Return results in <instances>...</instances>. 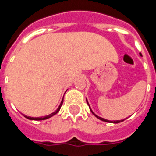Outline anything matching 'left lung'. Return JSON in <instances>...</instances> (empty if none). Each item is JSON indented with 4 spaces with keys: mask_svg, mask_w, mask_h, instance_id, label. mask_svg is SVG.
Segmentation results:
<instances>
[{
    "mask_svg": "<svg viewBox=\"0 0 156 156\" xmlns=\"http://www.w3.org/2000/svg\"><path fill=\"white\" fill-rule=\"evenodd\" d=\"M140 56H142V54H141V53H140ZM87 104H88V102H87ZM88 105H89V104H88ZM90 110L91 111L90 108ZM91 112H92V113L94 114V115H95V116H96L98 119H100V120H101V121H105V122H109V123H120V122H121V121H123V120H121V121H108V120H106V119L101 118V117H100V116H98L97 115H95V114L92 111H91Z\"/></svg>",
    "mask_w": 156,
    "mask_h": 156,
    "instance_id": "left-lung-1",
    "label": "left lung"
}]
</instances>
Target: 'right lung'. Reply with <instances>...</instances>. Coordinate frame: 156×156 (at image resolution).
Listing matches in <instances>:
<instances>
[{"label":"right lung","mask_w":156,"mask_h":156,"mask_svg":"<svg viewBox=\"0 0 156 156\" xmlns=\"http://www.w3.org/2000/svg\"><path fill=\"white\" fill-rule=\"evenodd\" d=\"M62 104H63V100H62V101H61V104H60V106H59V108H57V110H56V111H55L54 112H52V113L49 114V115H48V116H42V117H30V116H25L27 119H29V120H35V121H42V120H46V119L50 118V117H52V116H54V115H56V114L59 112V110L61 109V105H62Z\"/></svg>","instance_id":"1"}]
</instances>
